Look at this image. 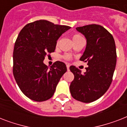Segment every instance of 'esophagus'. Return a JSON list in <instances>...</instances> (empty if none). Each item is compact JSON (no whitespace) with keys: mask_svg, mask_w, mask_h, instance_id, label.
I'll list each match as a JSON object with an SVG mask.
<instances>
[{"mask_svg":"<svg viewBox=\"0 0 127 127\" xmlns=\"http://www.w3.org/2000/svg\"><path fill=\"white\" fill-rule=\"evenodd\" d=\"M69 67H70V65L68 64H66V68H67V70H69Z\"/></svg>","mask_w":127,"mask_h":127,"instance_id":"34e87169","label":"esophagus"}]
</instances>
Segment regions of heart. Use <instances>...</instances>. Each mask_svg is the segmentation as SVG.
Returning <instances> with one entry per match:
<instances>
[{
  "mask_svg": "<svg viewBox=\"0 0 127 127\" xmlns=\"http://www.w3.org/2000/svg\"><path fill=\"white\" fill-rule=\"evenodd\" d=\"M81 39H84L83 37L79 34H77V33H75V34H74L72 35V40H73V42H76V41H80L81 40ZM59 43V41H57V44ZM65 58L66 59H69L70 58V56L68 55H66L65 56Z\"/></svg>",
  "mask_w": 127,
  "mask_h": 127,
  "instance_id": "1",
  "label": "heart"
}]
</instances>
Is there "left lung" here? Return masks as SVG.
<instances>
[{"mask_svg": "<svg viewBox=\"0 0 127 127\" xmlns=\"http://www.w3.org/2000/svg\"><path fill=\"white\" fill-rule=\"evenodd\" d=\"M76 30L86 39V47L80 60L87 62L86 71L70 66L74 78L70 85L73 98L90 103L102 96L112 82L117 62L116 47L113 37L101 26L91 24Z\"/></svg>", "mask_w": 127, "mask_h": 127, "instance_id": "left-lung-1", "label": "left lung"}]
</instances>
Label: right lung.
<instances>
[{
	"mask_svg": "<svg viewBox=\"0 0 127 127\" xmlns=\"http://www.w3.org/2000/svg\"><path fill=\"white\" fill-rule=\"evenodd\" d=\"M70 27L40 20L26 25L20 31L13 52V74L23 94L35 101L50 99L67 68L56 61L49 68L43 61L55 51L57 41Z\"/></svg>",
	"mask_w": 127,
	"mask_h": 127,
	"instance_id": "1",
	"label": "right lung"
}]
</instances>
